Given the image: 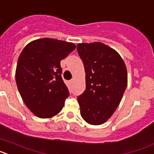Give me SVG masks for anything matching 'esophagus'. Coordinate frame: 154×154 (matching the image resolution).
<instances>
[{
	"mask_svg": "<svg viewBox=\"0 0 154 154\" xmlns=\"http://www.w3.org/2000/svg\"><path fill=\"white\" fill-rule=\"evenodd\" d=\"M74 82V80H73V79H71L70 81H69V82H70V84H72V82Z\"/></svg>",
	"mask_w": 154,
	"mask_h": 154,
	"instance_id": "obj_1",
	"label": "esophagus"
}]
</instances>
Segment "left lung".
Returning a JSON list of instances; mask_svg holds the SVG:
<instances>
[{"instance_id": "left-lung-1", "label": "left lung", "mask_w": 154, "mask_h": 154, "mask_svg": "<svg viewBox=\"0 0 154 154\" xmlns=\"http://www.w3.org/2000/svg\"><path fill=\"white\" fill-rule=\"evenodd\" d=\"M77 51L85 72V90L78 96L80 113L89 124H103L115 112L126 90V65L115 50L101 42L79 44Z\"/></svg>"}]
</instances>
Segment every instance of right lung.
I'll return each instance as SVG.
<instances>
[{
	"instance_id": "add662e5",
	"label": "right lung",
	"mask_w": 154,
	"mask_h": 154,
	"mask_svg": "<svg viewBox=\"0 0 154 154\" xmlns=\"http://www.w3.org/2000/svg\"><path fill=\"white\" fill-rule=\"evenodd\" d=\"M73 43L41 38L27 45L17 60L16 83L23 101L39 118H51L69 96L62 78L61 60L75 49Z\"/></svg>"
}]
</instances>
